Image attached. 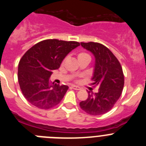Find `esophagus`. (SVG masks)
I'll return each mask as SVG.
<instances>
[{
  "mask_svg": "<svg viewBox=\"0 0 146 146\" xmlns=\"http://www.w3.org/2000/svg\"><path fill=\"white\" fill-rule=\"evenodd\" d=\"M71 88H72V89H75V90H80V89H81V88H80L79 86H75V85H72Z\"/></svg>",
  "mask_w": 146,
  "mask_h": 146,
  "instance_id": "34e87169",
  "label": "esophagus"
}]
</instances>
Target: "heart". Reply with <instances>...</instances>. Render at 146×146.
Wrapping results in <instances>:
<instances>
[{
  "mask_svg": "<svg viewBox=\"0 0 146 146\" xmlns=\"http://www.w3.org/2000/svg\"><path fill=\"white\" fill-rule=\"evenodd\" d=\"M89 55L84 52H80L78 53V60H81V59L84 58V57H89Z\"/></svg>",
  "mask_w": 146,
  "mask_h": 146,
  "instance_id": "b5f03b06",
  "label": "heart"
}]
</instances>
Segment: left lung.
Instances as JSON below:
<instances>
[{
    "label": "left lung",
    "instance_id": "8db88e82",
    "mask_svg": "<svg viewBox=\"0 0 146 146\" xmlns=\"http://www.w3.org/2000/svg\"><path fill=\"white\" fill-rule=\"evenodd\" d=\"M81 45L95 57L92 85L99 89L94 94L88 92V98L81 101L79 106L89 115H102L113 108L123 91L124 76L121 65L106 46L95 42H81Z\"/></svg>",
    "mask_w": 146,
    "mask_h": 146
}]
</instances>
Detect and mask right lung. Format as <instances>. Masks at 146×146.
<instances>
[{
    "instance_id": "add662e5",
    "label": "right lung",
    "mask_w": 146,
    "mask_h": 146,
    "mask_svg": "<svg viewBox=\"0 0 146 146\" xmlns=\"http://www.w3.org/2000/svg\"><path fill=\"white\" fill-rule=\"evenodd\" d=\"M78 42L47 39L38 42L25 52L18 66V81L22 94L31 105L50 109L61 102L68 86L50 84L52 71Z\"/></svg>"
}]
</instances>
